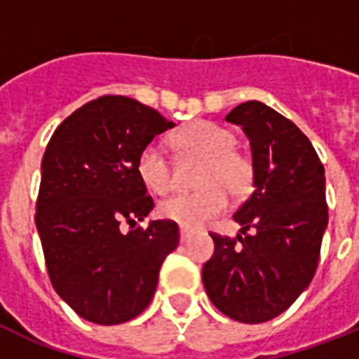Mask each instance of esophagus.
<instances>
[{
    "label": "esophagus",
    "instance_id": "1",
    "mask_svg": "<svg viewBox=\"0 0 359 359\" xmlns=\"http://www.w3.org/2000/svg\"><path fill=\"white\" fill-rule=\"evenodd\" d=\"M191 238V233L186 229H180V242H188Z\"/></svg>",
    "mask_w": 359,
    "mask_h": 359
}]
</instances>
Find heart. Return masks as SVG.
I'll use <instances>...</instances> for the list:
<instances>
[{
    "instance_id": "1",
    "label": "heart",
    "mask_w": 359,
    "mask_h": 359,
    "mask_svg": "<svg viewBox=\"0 0 359 359\" xmlns=\"http://www.w3.org/2000/svg\"><path fill=\"white\" fill-rule=\"evenodd\" d=\"M175 143L182 160L203 162L196 194H179L160 203L158 214L182 229H199L227 208V196H250L255 184V165L248 154L236 151V135L212 121H196L180 130ZM137 173L149 190L165 194L175 184V168L162 147L149 143L137 158Z\"/></svg>"
}]
</instances>
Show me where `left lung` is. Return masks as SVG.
Wrapping results in <instances>:
<instances>
[{
    "mask_svg": "<svg viewBox=\"0 0 359 359\" xmlns=\"http://www.w3.org/2000/svg\"><path fill=\"white\" fill-rule=\"evenodd\" d=\"M225 121L250 137L255 190L233 216L240 235L210 233L203 285L224 315L261 324L289 309L317 272L328 225L324 168L307 135L266 104H240Z\"/></svg>",
    "mask_w": 359,
    "mask_h": 359,
    "instance_id": "1",
    "label": "left lung"
}]
</instances>
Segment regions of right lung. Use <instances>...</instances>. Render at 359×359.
Segmentation results:
<instances>
[{
	"label": "right lung",
	"instance_id": "1",
	"mask_svg": "<svg viewBox=\"0 0 359 359\" xmlns=\"http://www.w3.org/2000/svg\"><path fill=\"white\" fill-rule=\"evenodd\" d=\"M156 109L121 95L83 104L53 132L42 156L35 224L53 289L81 318L111 326L151 304L179 225L143 222L154 207L137 158L173 128Z\"/></svg>",
	"mask_w": 359,
	"mask_h": 359
}]
</instances>
